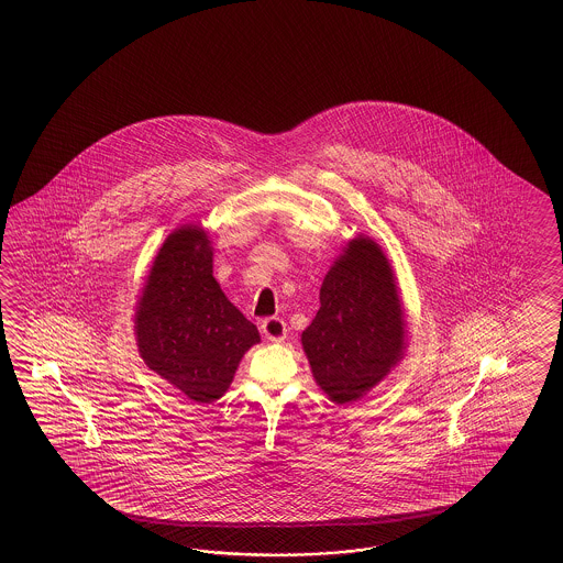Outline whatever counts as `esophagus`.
Returning a JSON list of instances; mask_svg holds the SVG:
<instances>
[{
  "instance_id": "esophagus-1",
  "label": "esophagus",
  "mask_w": 563,
  "mask_h": 563,
  "mask_svg": "<svg viewBox=\"0 0 563 563\" xmlns=\"http://www.w3.org/2000/svg\"><path fill=\"white\" fill-rule=\"evenodd\" d=\"M260 328L268 341L283 342L287 339V324L280 318H266Z\"/></svg>"
}]
</instances>
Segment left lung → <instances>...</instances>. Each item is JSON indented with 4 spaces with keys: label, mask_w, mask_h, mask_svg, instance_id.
<instances>
[{
    "label": "left lung",
    "mask_w": 563,
    "mask_h": 563,
    "mask_svg": "<svg viewBox=\"0 0 563 563\" xmlns=\"http://www.w3.org/2000/svg\"><path fill=\"white\" fill-rule=\"evenodd\" d=\"M320 390L355 402L405 357L407 316L393 264L367 235L351 239L320 289V309L301 334Z\"/></svg>",
    "instance_id": "1"
}]
</instances>
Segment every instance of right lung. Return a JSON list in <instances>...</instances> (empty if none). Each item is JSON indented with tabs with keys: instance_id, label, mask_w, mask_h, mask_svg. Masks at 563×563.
Masks as SVG:
<instances>
[{
	"instance_id": "obj_1",
	"label": "right lung",
	"mask_w": 563,
	"mask_h": 563,
	"mask_svg": "<svg viewBox=\"0 0 563 563\" xmlns=\"http://www.w3.org/2000/svg\"><path fill=\"white\" fill-rule=\"evenodd\" d=\"M214 247L202 224H181L154 257L134 313L140 357L189 400L229 390L260 332L212 276Z\"/></svg>"
}]
</instances>
